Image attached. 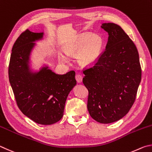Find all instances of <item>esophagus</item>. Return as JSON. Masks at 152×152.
Instances as JSON below:
<instances>
[{"instance_id": "34e87169", "label": "esophagus", "mask_w": 152, "mask_h": 152, "mask_svg": "<svg viewBox=\"0 0 152 152\" xmlns=\"http://www.w3.org/2000/svg\"><path fill=\"white\" fill-rule=\"evenodd\" d=\"M75 79H76V81L78 82V83H81V82H82V80H83V77H82V76L81 75L77 74L75 75Z\"/></svg>"}]
</instances>
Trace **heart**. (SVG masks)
I'll return each mask as SVG.
<instances>
[{"label":"heart","mask_w":152,"mask_h":152,"mask_svg":"<svg viewBox=\"0 0 152 152\" xmlns=\"http://www.w3.org/2000/svg\"><path fill=\"white\" fill-rule=\"evenodd\" d=\"M103 40L98 34L82 33L75 37L65 47L68 55H75L78 52L79 62L84 66L92 65L102 51Z\"/></svg>","instance_id":"heart-1"}]
</instances>
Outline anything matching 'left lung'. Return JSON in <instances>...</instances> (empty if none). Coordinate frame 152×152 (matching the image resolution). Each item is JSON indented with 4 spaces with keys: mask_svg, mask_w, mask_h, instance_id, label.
<instances>
[{
    "mask_svg": "<svg viewBox=\"0 0 152 152\" xmlns=\"http://www.w3.org/2000/svg\"><path fill=\"white\" fill-rule=\"evenodd\" d=\"M109 34L105 49L94 65L85 68L83 83L88 89L87 110L102 124L121 119L135 102L142 78L139 53L119 25L103 23Z\"/></svg>",
    "mask_w": 152,
    "mask_h": 152,
    "instance_id": "left-lung-1",
    "label": "left lung"
}]
</instances>
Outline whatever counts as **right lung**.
<instances>
[{"label": "right lung", "mask_w": 152, "mask_h": 152, "mask_svg": "<svg viewBox=\"0 0 152 152\" xmlns=\"http://www.w3.org/2000/svg\"><path fill=\"white\" fill-rule=\"evenodd\" d=\"M42 33L28 29L23 32L13 45L9 65V78L18 108L36 123L51 125L62 118L69 92L75 86V72L53 73L47 66L38 73L28 71V60L33 41Z\"/></svg>", "instance_id": "1"}]
</instances>
